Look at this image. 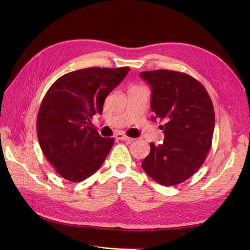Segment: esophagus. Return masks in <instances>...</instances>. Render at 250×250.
<instances>
[{
	"label": "esophagus",
	"mask_w": 250,
	"mask_h": 250,
	"mask_svg": "<svg viewBox=\"0 0 250 250\" xmlns=\"http://www.w3.org/2000/svg\"><path fill=\"white\" fill-rule=\"evenodd\" d=\"M115 139H116V140H121V141H127V142L134 141L133 138H129V137L124 135V134H116V135H115Z\"/></svg>",
	"instance_id": "34e87169"
}]
</instances>
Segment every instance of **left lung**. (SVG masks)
Listing matches in <instances>:
<instances>
[{
  "label": "left lung",
  "mask_w": 250,
  "mask_h": 250,
  "mask_svg": "<svg viewBox=\"0 0 250 250\" xmlns=\"http://www.w3.org/2000/svg\"><path fill=\"white\" fill-rule=\"evenodd\" d=\"M150 84L152 121H165L164 142L150 144L142 168L162 186H176L193 175L211 149L215 111L205 87L191 76L169 70L142 72Z\"/></svg>",
  "instance_id": "left-lung-1"
}]
</instances>
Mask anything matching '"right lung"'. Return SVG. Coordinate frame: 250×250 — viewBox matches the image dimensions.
<instances>
[{
	"mask_svg": "<svg viewBox=\"0 0 250 250\" xmlns=\"http://www.w3.org/2000/svg\"><path fill=\"white\" fill-rule=\"evenodd\" d=\"M129 68H87L65 74L50 86L37 114L39 145L64 179L79 182L94 174L114 143L102 138L91 123L102 113L105 98Z\"/></svg>",
	"mask_w": 250,
	"mask_h": 250,
	"instance_id": "obj_1",
	"label": "right lung"
}]
</instances>
